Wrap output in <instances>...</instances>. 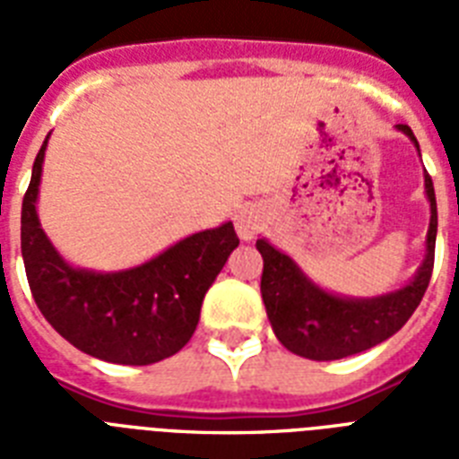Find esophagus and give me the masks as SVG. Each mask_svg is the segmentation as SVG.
I'll return each instance as SVG.
<instances>
[{"mask_svg":"<svg viewBox=\"0 0 459 459\" xmlns=\"http://www.w3.org/2000/svg\"><path fill=\"white\" fill-rule=\"evenodd\" d=\"M259 229H262V214H259L257 209L245 207L243 212L236 216V230L243 240H252Z\"/></svg>","mask_w":459,"mask_h":459,"instance_id":"34e87169","label":"esophagus"}]
</instances>
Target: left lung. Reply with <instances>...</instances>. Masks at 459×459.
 <instances>
[{
  "mask_svg": "<svg viewBox=\"0 0 459 459\" xmlns=\"http://www.w3.org/2000/svg\"><path fill=\"white\" fill-rule=\"evenodd\" d=\"M398 131L405 133L420 150V143L410 126L398 124ZM424 187L431 204L424 262L405 288L378 298H341L328 293L312 279H307L305 272L286 252L276 250L269 240L259 238L257 250L264 259L262 300L273 333L283 348L316 362L342 359L374 348L405 326L427 293L434 272L438 212H436L434 183L427 171H424Z\"/></svg>",
  "mask_w": 459,
  "mask_h": 459,
  "instance_id": "1",
  "label": "left lung"
}]
</instances>
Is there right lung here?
I'll return each mask as SVG.
<instances>
[{"label": "right lung", "mask_w": 459, "mask_h": 459, "mask_svg": "<svg viewBox=\"0 0 459 459\" xmlns=\"http://www.w3.org/2000/svg\"><path fill=\"white\" fill-rule=\"evenodd\" d=\"M45 150L47 140L21 209L25 276L42 316L74 348L104 362L154 364L176 355L193 338L204 293L240 243L233 223L193 233L126 272L75 269L39 226L35 204Z\"/></svg>", "instance_id": "obj_1"}]
</instances>
